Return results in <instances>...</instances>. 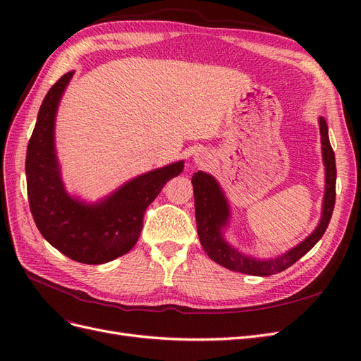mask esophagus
Listing matches in <instances>:
<instances>
[{"mask_svg": "<svg viewBox=\"0 0 361 361\" xmlns=\"http://www.w3.org/2000/svg\"><path fill=\"white\" fill-rule=\"evenodd\" d=\"M192 159H194V164L197 167H204V166H207V164H211V161H212V155L209 154V152L207 150H195L194 152V155H192Z\"/></svg>", "mask_w": 361, "mask_h": 361, "instance_id": "1", "label": "esophagus"}]
</instances>
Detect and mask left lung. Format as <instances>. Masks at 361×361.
Masks as SVG:
<instances>
[{
  "instance_id": "obj_1",
  "label": "left lung",
  "mask_w": 361,
  "mask_h": 361,
  "mask_svg": "<svg viewBox=\"0 0 361 361\" xmlns=\"http://www.w3.org/2000/svg\"><path fill=\"white\" fill-rule=\"evenodd\" d=\"M319 133L322 145V161L325 167V192L322 200L321 220L314 231L301 241L298 245L288 250L277 257L257 259L247 256L232 247L224 239V231L231 223V204L220 183L211 174L204 171L194 173L191 179L194 188L195 221L197 233L206 255L216 264L243 274L267 277L285 271L295 262L314 247L325 233L331 220V214L336 202V158L329 138V126L324 117H319Z\"/></svg>"
}]
</instances>
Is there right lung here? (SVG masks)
<instances>
[{"label": "right lung", "mask_w": 361, "mask_h": 361, "mask_svg": "<svg viewBox=\"0 0 361 361\" xmlns=\"http://www.w3.org/2000/svg\"><path fill=\"white\" fill-rule=\"evenodd\" d=\"M73 73H64L40 105L27 149V192L42 236L69 259L99 265L126 255L137 244L147 206L167 180L182 173L183 161L140 174L94 203L71 195L57 159L56 117Z\"/></svg>", "instance_id": "1"}]
</instances>
